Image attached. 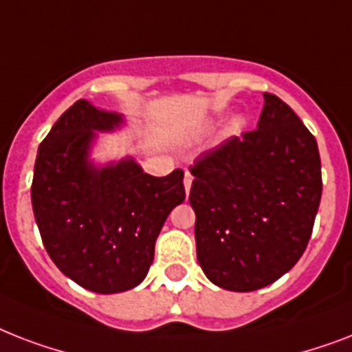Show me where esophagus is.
I'll return each instance as SVG.
<instances>
[{"mask_svg":"<svg viewBox=\"0 0 352 352\" xmlns=\"http://www.w3.org/2000/svg\"><path fill=\"white\" fill-rule=\"evenodd\" d=\"M192 181H193V177L190 171H184V190H186V193H190V190H192Z\"/></svg>","mask_w":352,"mask_h":352,"instance_id":"obj_1","label":"esophagus"}]
</instances>
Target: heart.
I'll use <instances>...</instances> for the list:
<instances>
[{"label":"heart","mask_w":352,"mask_h":352,"mask_svg":"<svg viewBox=\"0 0 352 352\" xmlns=\"http://www.w3.org/2000/svg\"><path fill=\"white\" fill-rule=\"evenodd\" d=\"M241 127V120H235L234 122V129H239Z\"/></svg>","instance_id":"heart-1"}]
</instances>
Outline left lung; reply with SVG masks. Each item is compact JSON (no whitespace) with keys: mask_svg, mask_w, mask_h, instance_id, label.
<instances>
[{"mask_svg":"<svg viewBox=\"0 0 352 352\" xmlns=\"http://www.w3.org/2000/svg\"><path fill=\"white\" fill-rule=\"evenodd\" d=\"M263 98L256 129L190 166L199 265L234 292L263 289L294 267L322 199L316 138L281 98Z\"/></svg>","mask_w":352,"mask_h":352,"instance_id":"1","label":"left lung"}]
</instances>
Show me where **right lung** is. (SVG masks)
Here are the masks:
<instances>
[{
  "mask_svg": "<svg viewBox=\"0 0 352 352\" xmlns=\"http://www.w3.org/2000/svg\"><path fill=\"white\" fill-rule=\"evenodd\" d=\"M122 115L74 102L38 148L30 199L47 254L74 283L98 294L124 292L146 278L166 217L186 197L184 171L144 173L133 159L96 168L95 131Z\"/></svg>",
  "mask_w": 352,
  "mask_h": 352,
  "instance_id": "1",
  "label": "right lung"
}]
</instances>
